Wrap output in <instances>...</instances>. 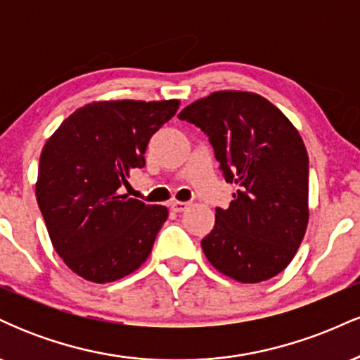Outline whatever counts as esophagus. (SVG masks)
<instances>
[{"mask_svg": "<svg viewBox=\"0 0 360 360\" xmlns=\"http://www.w3.org/2000/svg\"><path fill=\"white\" fill-rule=\"evenodd\" d=\"M171 210L174 213H181V212H186V210H188V206H189V203H186V201H171Z\"/></svg>", "mask_w": 360, "mask_h": 360, "instance_id": "1", "label": "esophagus"}]
</instances>
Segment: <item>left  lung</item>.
<instances>
[{
	"label": "left lung",
	"mask_w": 360,
	"mask_h": 360,
	"mask_svg": "<svg viewBox=\"0 0 360 360\" xmlns=\"http://www.w3.org/2000/svg\"><path fill=\"white\" fill-rule=\"evenodd\" d=\"M179 118L208 135L226 183L238 188L201 240L206 259L243 284L278 276L298 252L309 218L308 152L300 131L249 91H214Z\"/></svg>",
	"instance_id": "8db88e82"
}]
</instances>
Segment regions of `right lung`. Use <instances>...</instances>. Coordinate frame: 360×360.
<instances>
[{"label": "right lung", "mask_w": 360, "mask_h": 360, "mask_svg": "<svg viewBox=\"0 0 360 360\" xmlns=\"http://www.w3.org/2000/svg\"><path fill=\"white\" fill-rule=\"evenodd\" d=\"M179 100L93 101L69 115L42 148L37 203L53 249L82 279L105 284L146 262L167 208L120 194L146 166L152 135Z\"/></svg>", "instance_id": "right-lung-1"}]
</instances>
